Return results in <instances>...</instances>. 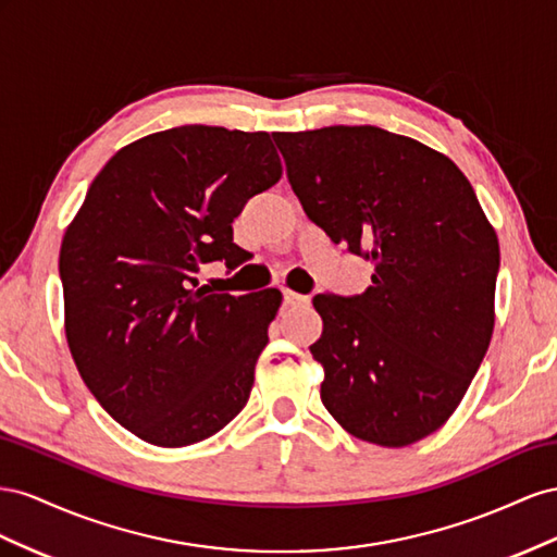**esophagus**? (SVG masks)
Here are the masks:
<instances>
[{"label":"esophagus","instance_id":"34e87169","mask_svg":"<svg viewBox=\"0 0 557 557\" xmlns=\"http://www.w3.org/2000/svg\"><path fill=\"white\" fill-rule=\"evenodd\" d=\"M282 296H284V304H287V306H304V304H308V300H310L308 296H300V294L289 292V289H284Z\"/></svg>","mask_w":557,"mask_h":557}]
</instances>
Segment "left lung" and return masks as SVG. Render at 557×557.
<instances>
[{"label": "left lung", "instance_id": "8db88e82", "mask_svg": "<svg viewBox=\"0 0 557 557\" xmlns=\"http://www.w3.org/2000/svg\"><path fill=\"white\" fill-rule=\"evenodd\" d=\"M312 224L373 263L363 294H317L322 404L349 434L410 446L462 401L495 326L499 243L443 153L375 125L275 133Z\"/></svg>", "mask_w": 557, "mask_h": 557}]
</instances>
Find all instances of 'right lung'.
I'll use <instances>...</instances> for the list:
<instances>
[{"label": "right lung", "instance_id": "add662e5", "mask_svg": "<svg viewBox=\"0 0 557 557\" xmlns=\"http://www.w3.org/2000/svg\"><path fill=\"white\" fill-rule=\"evenodd\" d=\"M280 177L268 133L182 125L92 180L60 249L65 333L86 387L141 441L190 446L245 408L282 294H212L198 273L243 261L233 219Z\"/></svg>", "mask_w": 557, "mask_h": 557}]
</instances>
